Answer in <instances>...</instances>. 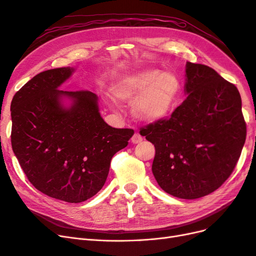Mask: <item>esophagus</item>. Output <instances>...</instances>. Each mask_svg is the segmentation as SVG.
I'll return each instance as SVG.
<instances>
[{
	"label": "esophagus",
	"instance_id": "1",
	"mask_svg": "<svg viewBox=\"0 0 256 256\" xmlns=\"http://www.w3.org/2000/svg\"><path fill=\"white\" fill-rule=\"evenodd\" d=\"M143 141V136L138 134V132H136L132 138H131V142H132L134 144H138L141 143Z\"/></svg>",
	"mask_w": 256,
	"mask_h": 256
}]
</instances>
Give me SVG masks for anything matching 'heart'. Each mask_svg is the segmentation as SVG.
Instances as JSON below:
<instances>
[{"instance_id": "obj_1", "label": "heart", "mask_w": 256, "mask_h": 256, "mask_svg": "<svg viewBox=\"0 0 256 256\" xmlns=\"http://www.w3.org/2000/svg\"><path fill=\"white\" fill-rule=\"evenodd\" d=\"M180 92L175 74L159 69H142L122 76L112 86L113 96L120 102L134 100L132 113L146 122H158L172 111Z\"/></svg>"}]
</instances>
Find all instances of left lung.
<instances>
[{
	"mask_svg": "<svg viewBox=\"0 0 256 256\" xmlns=\"http://www.w3.org/2000/svg\"><path fill=\"white\" fill-rule=\"evenodd\" d=\"M188 97L168 120L140 129L154 144L152 171L162 190L193 200L221 187L242 154L246 126L234 84L212 68L186 64Z\"/></svg>",
	"mask_w": 256,
	"mask_h": 256,
	"instance_id": "8db88e82",
	"label": "left lung"
}]
</instances>
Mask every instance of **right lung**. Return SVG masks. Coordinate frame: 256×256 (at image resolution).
Returning <instances> with one entry per match:
<instances>
[{"mask_svg": "<svg viewBox=\"0 0 256 256\" xmlns=\"http://www.w3.org/2000/svg\"><path fill=\"white\" fill-rule=\"evenodd\" d=\"M74 72L62 67L36 74L10 104L12 146L28 180L44 194L81 203L104 187L111 159L132 129L108 125L90 90H60ZM72 104L64 106L62 98Z\"/></svg>", "mask_w": 256, "mask_h": 256, "instance_id": "1", "label": "right lung"}]
</instances>
